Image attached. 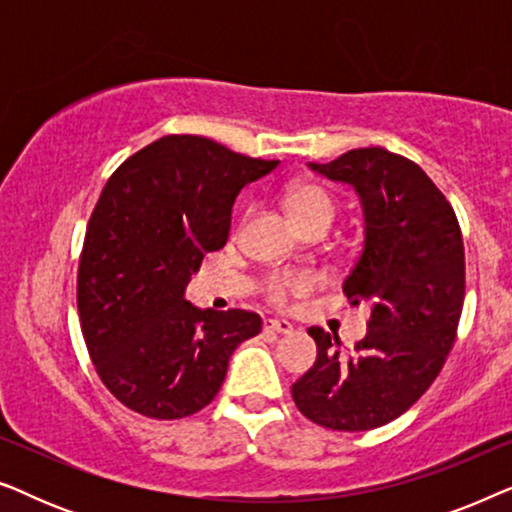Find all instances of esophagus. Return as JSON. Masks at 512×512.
Segmentation results:
<instances>
[{
    "instance_id": "1",
    "label": "esophagus",
    "mask_w": 512,
    "mask_h": 512,
    "mask_svg": "<svg viewBox=\"0 0 512 512\" xmlns=\"http://www.w3.org/2000/svg\"><path fill=\"white\" fill-rule=\"evenodd\" d=\"M265 328L272 333H282V335L293 333V324H289L286 319H268L265 321Z\"/></svg>"
}]
</instances>
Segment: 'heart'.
Instances as JSON below:
<instances>
[{"label":"heart","mask_w":512,"mask_h":512,"mask_svg":"<svg viewBox=\"0 0 512 512\" xmlns=\"http://www.w3.org/2000/svg\"><path fill=\"white\" fill-rule=\"evenodd\" d=\"M284 209L298 230L310 226H331L335 216V202L321 186L314 184H293L284 193ZM310 282L307 277H272L268 284V296L275 303H284L291 291H305Z\"/></svg>","instance_id":"b5f03b06"}]
</instances>
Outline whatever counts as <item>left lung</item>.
Here are the masks:
<instances>
[{"mask_svg": "<svg viewBox=\"0 0 512 512\" xmlns=\"http://www.w3.org/2000/svg\"><path fill=\"white\" fill-rule=\"evenodd\" d=\"M352 186L363 249L342 284L370 307L366 338L342 356L338 335L312 326L317 361L291 387L298 410L333 431H368L401 417L436 380L457 338L466 263L457 216L412 160L382 146L310 163Z\"/></svg>", "mask_w": 512, "mask_h": 512, "instance_id": "1", "label": "left lung"}]
</instances>
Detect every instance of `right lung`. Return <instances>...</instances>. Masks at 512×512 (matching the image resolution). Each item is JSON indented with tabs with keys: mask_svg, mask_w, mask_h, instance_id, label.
Listing matches in <instances>:
<instances>
[{
	"mask_svg": "<svg viewBox=\"0 0 512 512\" xmlns=\"http://www.w3.org/2000/svg\"><path fill=\"white\" fill-rule=\"evenodd\" d=\"M279 160L207 137L167 135L111 174L88 221L76 305L97 375L125 408L181 419L205 408L237 345L261 333L247 310H200L186 286L230 233L235 198Z\"/></svg>",
	"mask_w": 512,
	"mask_h": 512,
	"instance_id": "add662e5",
	"label": "right lung"
}]
</instances>
